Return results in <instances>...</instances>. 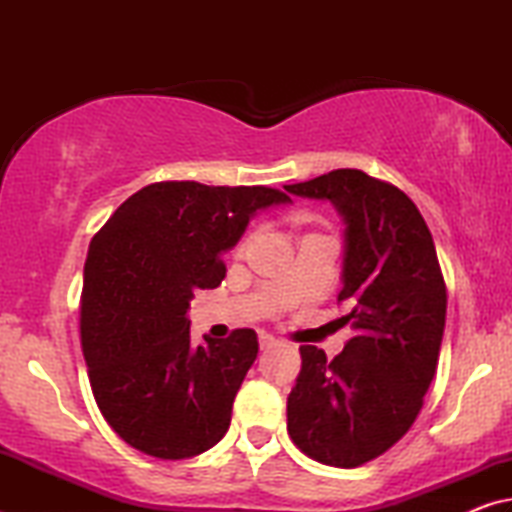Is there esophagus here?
I'll list each match as a JSON object with an SVG mask.
<instances>
[{
	"mask_svg": "<svg viewBox=\"0 0 512 512\" xmlns=\"http://www.w3.org/2000/svg\"><path fill=\"white\" fill-rule=\"evenodd\" d=\"M271 345H275V339H273L271 334H262V336H259V348L266 350V348H271Z\"/></svg>",
	"mask_w": 512,
	"mask_h": 512,
	"instance_id": "1",
	"label": "esophagus"
}]
</instances>
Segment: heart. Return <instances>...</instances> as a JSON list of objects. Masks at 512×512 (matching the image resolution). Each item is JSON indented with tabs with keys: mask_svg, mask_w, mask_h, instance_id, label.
<instances>
[{
	"mask_svg": "<svg viewBox=\"0 0 512 512\" xmlns=\"http://www.w3.org/2000/svg\"><path fill=\"white\" fill-rule=\"evenodd\" d=\"M239 248H241V246H239Z\"/></svg>",
	"mask_w": 512,
	"mask_h": 512,
	"instance_id": "obj_1",
	"label": "heart"
}]
</instances>
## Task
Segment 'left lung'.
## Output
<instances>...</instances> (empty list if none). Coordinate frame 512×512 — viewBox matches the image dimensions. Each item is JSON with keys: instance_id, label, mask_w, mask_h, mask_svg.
I'll use <instances>...</instances> for the list:
<instances>
[{"instance_id": "left-lung-1", "label": "left lung", "mask_w": 512, "mask_h": 512, "mask_svg": "<svg viewBox=\"0 0 512 512\" xmlns=\"http://www.w3.org/2000/svg\"><path fill=\"white\" fill-rule=\"evenodd\" d=\"M284 189L329 201L343 219L339 302L354 329L332 361L300 345L287 429L314 461L359 467L411 429L436 375L447 311L436 246L411 198L359 169Z\"/></svg>"}]
</instances>
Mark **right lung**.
Listing matches in <instances>:
<instances>
[{
  "label": "right lung",
  "instance_id": "add662e5",
  "mask_svg": "<svg viewBox=\"0 0 512 512\" xmlns=\"http://www.w3.org/2000/svg\"><path fill=\"white\" fill-rule=\"evenodd\" d=\"M291 198L271 187L155 183L121 203L83 268L81 343L103 418L140 452L180 461L225 436L257 359L255 329L192 345L189 302L219 287L221 255L259 210Z\"/></svg>",
  "mask_w": 512,
  "mask_h": 512
}]
</instances>
